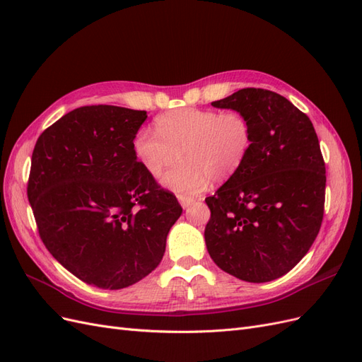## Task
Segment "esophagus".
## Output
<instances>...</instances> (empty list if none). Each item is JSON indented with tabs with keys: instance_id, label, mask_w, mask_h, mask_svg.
<instances>
[{
	"instance_id": "esophagus-1",
	"label": "esophagus",
	"mask_w": 362,
	"mask_h": 362,
	"mask_svg": "<svg viewBox=\"0 0 362 362\" xmlns=\"http://www.w3.org/2000/svg\"><path fill=\"white\" fill-rule=\"evenodd\" d=\"M178 201H180V204H181L184 210H185V208H189L194 202V199L190 198V196H178Z\"/></svg>"
}]
</instances>
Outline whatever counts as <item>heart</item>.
<instances>
[{"mask_svg": "<svg viewBox=\"0 0 362 362\" xmlns=\"http://www.w3.org/2000/svg\"><path fill=\"white\" fill-rule=\"evenodd\" d=\"M156 131L141 128L133 137V152L149 177H160L175 160L180 164L163 175L161 185L180 196L205 192L211 180L223 182L242 169L254 133L240 112L221 113L180 108L156 120Z\"/></svg>", "mask_w": 362, "mask_h": 362, "instance_id": "obj_1", "label": "heart"}]
</instances>
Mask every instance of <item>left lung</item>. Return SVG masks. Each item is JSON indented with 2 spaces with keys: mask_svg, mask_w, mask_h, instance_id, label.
<instances>
[{
  "mask_svg": "<svg viewBox=\"0 0 362 362\" xmlns=\"http://www.w3.org/2000/svg\"><path fill=\"white\" fill-rule=\"evenodd\" d=\"M211 105L243 113L254 141L242 169L205 199L206 250L238 279H278L320 231L326 175L319 139L310 117L275 92L247 87Z\"/></svg>",
  "mask_w": 362,
  "mask_h": 362,
  "instance_id": "obj_1",
  "label": "left lung"
}]
</instances>
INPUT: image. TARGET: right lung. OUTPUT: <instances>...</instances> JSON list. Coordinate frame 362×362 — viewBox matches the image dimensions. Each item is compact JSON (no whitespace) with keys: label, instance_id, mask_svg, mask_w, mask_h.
Wrapping results in <instances>:
<instances>
[{"label":"right lung","instance_id":"obj_1","mask_svg":"<svg viewBox=\"0 0 362 362\" xmlns=\"http://www.w3.org/2000/svg\"><path fill=\"white\" fill-rule=\"evenodd\" d=\"M146 117L116 105L75 108L33 151L27 193L42 242L98 288L120 290L148 276L182 213L133 152Z\"/></svg>","mask_w":362,"mask_h":362}]
</instances>
